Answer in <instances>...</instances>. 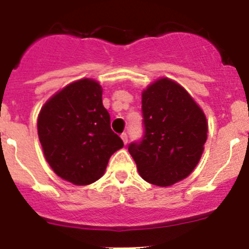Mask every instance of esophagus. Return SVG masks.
<instances>
[{"label":"esophagus","instance_id":"34e87169","mask_svg":"<svg viewBox=\"0 0 249 249\" xmlns=\"http://www.w3.org/2000/svg\"><path fill=\"white\" fill-rule=\"evenodd\" d=\"M121 138H122L123 143L127 144V142H128V136H127V133H122V135H121Z\"/></svg>","mask_w":249,"mask_h":249}]
</instances>
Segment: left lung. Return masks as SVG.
<instances>
[{
	"instance_id": "left-lung-1",
	"label": "left lung",
	"mask_w": 249,
	"mask_h": 249,
	"mask_svg": "<svg viewBox=\"0 0 249 249\" xmlns=\"http://www.w3.org/2000/svg\"><path fill=\"white\" fill-rule=\"evenodd\" d=\"M144 135L128 152L144 181L168 187L192 173L207 141L206 116L190 93L168 78L142 92Z\"/></svg>"
}]
</instances>
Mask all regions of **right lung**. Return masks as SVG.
Segmentation results:
<instances>
[{
    "label": "right lung",
    "instance_id": "1",
    "mask_svg": "<svg viewBox=\"0 0 249 249\" xmlns=\"http://www.w3.org/2000/svg\"><path fill=\"white\" fill-rule=\"evenodd\" d=\"M37 129L51 168L77 186L100 179L109 157L123 147L111 129L102 87L91 78L70 83L52 96L41 108Z\"/></svg>",
    "mask_w": 249,
    "mask_h": 249
}]
</instances>
